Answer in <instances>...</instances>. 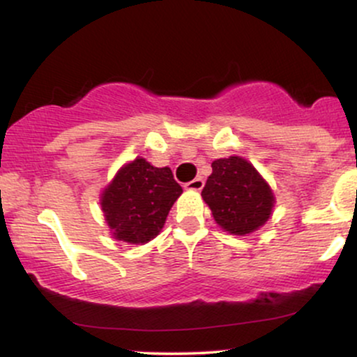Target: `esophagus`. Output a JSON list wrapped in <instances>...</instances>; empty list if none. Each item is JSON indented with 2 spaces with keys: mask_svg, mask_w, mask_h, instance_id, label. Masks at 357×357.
<instances>
[{
  "mask_svg": "<svg viewBox=\"0 0 357 357\" xmlns=\"http://www.w3.org/2000/svg\"><path fill=\"white\" fill-rule=\"evenodd\" d=\"M203 186H204L203 178H196V179H192V181L184 184V188H186V190H192V191H202Z\"/></svg>",
  "mask_w": 357,
  "mask_h": 357,
  "instance_id": "34e87169",
  "label": "esophagus"
}]
</instances>
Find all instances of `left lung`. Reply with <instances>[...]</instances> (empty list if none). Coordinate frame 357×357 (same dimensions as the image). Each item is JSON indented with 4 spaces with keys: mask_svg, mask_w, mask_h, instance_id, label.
Instances as JSON below:
<instances>
[{
    "mask_svg": "<svg viewBox=\"0 0 357 357\" xmlns=\"http://www.w3.org/2000/svg\"><path fill=\"white\" fill-rule=\"evenodd\" d=\"M202 196L213 218L231 235L258 230L272 215L273 195L257 169L238 155L216 159Z\"/></svg>",
    "mask_w": 357,
    "mask_h": 357,
    "instance_id": "obj_1",
    "label": "left lung"
}]
</instances>
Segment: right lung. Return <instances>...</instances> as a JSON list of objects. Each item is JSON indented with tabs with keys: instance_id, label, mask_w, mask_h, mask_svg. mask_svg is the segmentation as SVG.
I'll list each match as a JSON object with an SVG mask.
<instances>
[{
	"instance_id": "obj_1",
	"label": "right lung",
	"mask_w": 357,
	"mask_h": 357,
	"mask_svg": "<svg viewBox=\"0 0 357 357\" xmlns=\"http://www.w3.org/2000/svg\"><path fill=\"white\" fill-rule=\"evenodd\" d=\"M183 192L169 167H154L137 158L116 174L102 195V211L117 240L147 243L161 228Z\"/></svg>"
}]
</instances>
